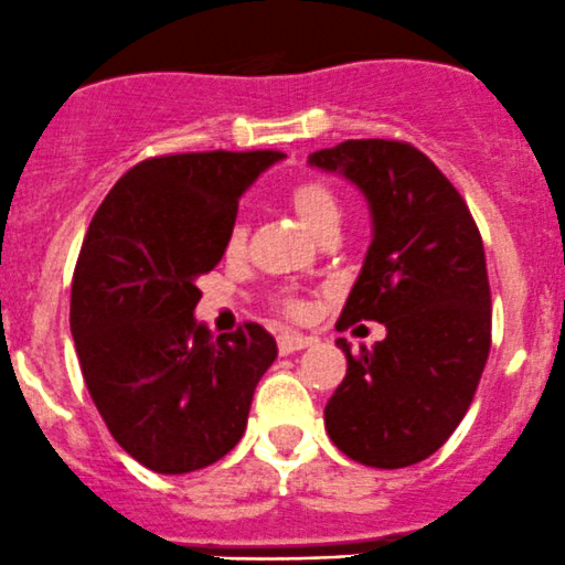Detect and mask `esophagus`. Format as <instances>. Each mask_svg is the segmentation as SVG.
Returning a JSON list of instances; mask_svg holds the SVG:
<instances>
[{"label": "esophagus", "instance_id": "34e87169", "mask_svg": "<svg viewBox=\"0 0 565 565\" xmlns=\"http://www.w3.org/2000/svg\"><path fill=\"white\" fill-rule=\"evenodd\" d=\"M312 340L305 338V334H296V332H285L277 338V349H280V354H294V351H301L307 349Z\"/></svg>", "mask_w": 565, "mask_h": 565}]
</instances>
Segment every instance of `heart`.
I'll use <instances>...</instances> for the list:
<instances>
[{
	"instance_id": "obj_1",
	"label": "heart",
	"mask_w": 565,
	"mask_h": 565,
	"mask_svg": "<svg viewBox=\"0 0 565 565\" xmlns=\"http://www.w3.org/2000/svg\"><path fill=\"white\" fill-rule=\"evenodd\" d=\"M288 203L301 220V225L310 233H316L318 238L327 231H338L340 198L323 178H301V181H296L288 189ZM244 244H247V227L242 222H236L231 227V233H227V253L238 255L244 249ZM280 310L285 316H299L301 301L282 296Z\"/></svg>"
}]
</instances>
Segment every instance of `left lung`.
I'll list each match as a JSON object with an SVG mask.
<instances>
[{
	"instance_id": "8db88e82",
	"label": "left lung",
	"mask_w": 565,
	"mask_h": 565,
	"mask_svg": "<svg viewBox=\"0 0 565 565\" xmlns=\"http://www.w3.org/2000/svg\"><path fill=\"white\" fill-rule=\"evenodd\" d=\"M310 164L362 189L373 242L338 329L379 321L387 338L351 354L323 409L327 434L360 465L398 470L437 454L470 409L491 349V290L465 198L398 139H345Z\"/></svg>"
}]
</instances>
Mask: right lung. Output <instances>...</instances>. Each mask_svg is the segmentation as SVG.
Segmentation results:
<instances>
[{"instance_id": "1", "label": "right lung", "mask_w": 565, "mask_h": 565, "mask_svg": "<svg viewBox=\"0 0 565 565\" xmlns=\"http://www.w3.org/2000/svg\"><path fill=\"white\" fill-rule=\"evenodd\" d=\"M280 150L167 153L134 164L95 211L71 285V334L95 409L161 475L231 454L277 343L260 323L214 338L194 321L238 198Z\"/></svg>"}]
</instances>
